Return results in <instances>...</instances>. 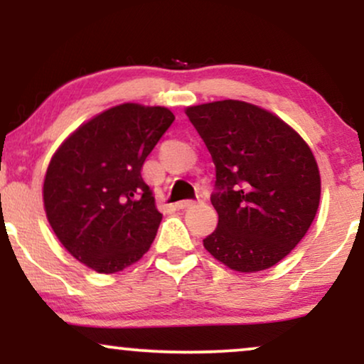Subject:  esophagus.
Listing matches in <instances>:
<instances>
[{
	"label": "esophagus",
	"mask_w": 364,
	"mask_h": 364,
	"mask_svg": "<svg viewBox=\"0 0 364 364\" xmlns=\"http://www.w3.org/2000/svg\"><path fill=\"white\" fill-rule=\"evenodd\" d=\"M192 205H196V200H191V198H187V200H181L176 203L177 208H191Z\"/></svg>",
	"instance_id": "34e87169"
}]
</instances>
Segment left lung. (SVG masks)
<instances>
[{
	"mask_svg": "<svg viewBox=\"0 0 364 364\" xmlns=\"http://www.w3.org/2000/svg\"><path fill=\"white\" fill-rule=\"evenodd\" d=\"M215 164L210 200L218 225L203 247L223 265L253 273L285 258L320 203V172L306 142L272 112L242 101L187 107Z\"/></svg>",
	"mask_w": 364,
	"mask_h": 364,
	"instance_id": "obj_1",
	"label": "left lung"
}]
</instances>
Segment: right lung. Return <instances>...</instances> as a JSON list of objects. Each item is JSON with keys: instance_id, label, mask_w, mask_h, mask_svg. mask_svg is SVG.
<instances>
[{"instance_id": "obj_1", "label": "right lung", "mask_w": 364, "mask_h": 364, "mask_svg": "<svg viewBox=\"0 0 364 364\" xmlns=\"http://www.w3.org/2000/svg\"><path fill=\"white\" fill-rule=\"evenodd\" d=\"M173 119L166 107L121 104L82 124L49 162V225L92 270L121 272L151 248L162 213L142 166Z\"/></svg>"}]
</instances>
